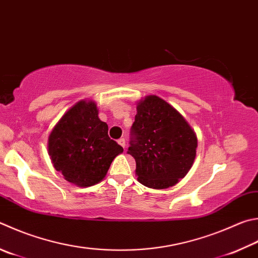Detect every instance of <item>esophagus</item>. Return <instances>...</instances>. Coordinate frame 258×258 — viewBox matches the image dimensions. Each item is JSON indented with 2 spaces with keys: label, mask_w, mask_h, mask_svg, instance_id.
Listing matches in <instances>:
<instances>
[{
  "label": "esophagus",
  "mask_w": 258,
  "mask_h": 258,
  "mask_svg": "<svg viewBox=\"0 0 258 258\" xmlns=\"http://www.w3.org/2000/svg\"><path fill=\"white\" fill-rule=\"evenodd\" d=\"M117 142H118V144L120 145V147H123V148H125V145H126V143H125V140H124L123 138H121V139H119V140H118V141H117Z\"/></svg>",
  "instance_id": "obj_1"
}]
</instances>
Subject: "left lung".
<instances>
[{
    "mask_svg": "<svg viewBox=\"0 0 258 258\" xmlns=\"http://www.w3.org/2000/svg\"><path fill=\"white\" fill-rule=\"evenodd\" d=\"M130 144L127 153L137 162L138 180L150 188L165 189L193 166L198 138L174 107L152 95L137 106Z\"/></svg>",
    "mask_w": 258,
    "mask_h": 258,
    "instance_id": "left-lung-1",
    "label": "left lung"
}]
</instances>
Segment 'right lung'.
I'll return each mask as SVG.
<instances>
[{
    "label": "right lung",
    "instance_id": "obj_1",
    "mask_svg": "<svg viewBox=\"0 0 258 258\" xmlns=\"http://www.w3.org/2000/svg\"><path fill=\"white\" fill-rule=\"evenodd\" d=\"M51 163L65 179L80 187L104 179L123 148L108 137V125L98 117L96 102L81 100L65 113L48 138Z\"/></svg>",
    "mask_w": 258,
    "mask_h": 258
}]
</instances>
